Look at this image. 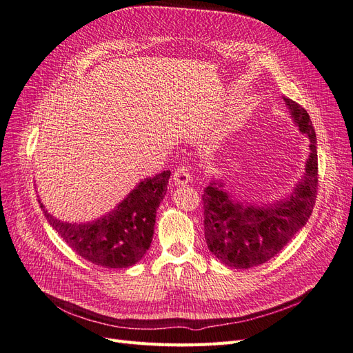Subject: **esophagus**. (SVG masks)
Here are the masks:
<instances>
[{"instance_id":"esophagus-1","label":"esophagus","mask_w":353,"mask_h":353,"mask_svg":"<svg viewBox=\"0 0 353 353\" xmlns=\"http://www.w3.org/2000/svg\"><path fill=\"white\" fill-rule=\"evenodd\" d=\"M190 179H191V174L187 166H179L174 172V183L176 185H184L190 183Z\"/></svg>"}]
</instances>
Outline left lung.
I'll return each mask as SVG.
<instances>
[{
  "label": "left lung",
  "mask_w": 353,
  "mask_h": 353,
  "mask_svg": "<svg viewBox=\"0 0 353 353\" xmlns=\"http://www.w3.org/2000/svg\"><path fill=\"white\" fill-rule=\"evenodd\" d=\"M292 117L311 140L306 174L294 193L274 206H244L234 201L222 184H209L201 196L205 212V239L216 258L231 268L248 270L265 263L302 230L311 216L318 190L316 135L307 112L296 101L285 99Z\"/></svg>",
  "instance_id": "left-lung-1"
}]
</instances>
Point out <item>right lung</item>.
I'll use <instances>...</instances> for the list:
<instances>
[{
  "instance_id": "right-lung-1",
  "label": "right lung",
  "mask_w": 353,
  "mask_h": 353,
  "mask_svg": "<svg viewBox=\"0 0 353 353\" xmlns=\"http://www.w3.org/2000/svg\"><path fill=\"white\" fill-rule=\"evenodd\" d=\"M170 170L145 178L114 210L94 222L68 223L51 216L50 225L73 252L103 268H128L143 259L153 240L156 210L168 191Z\"/></svg>"
}]
</instances>
